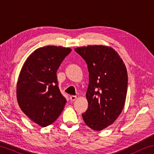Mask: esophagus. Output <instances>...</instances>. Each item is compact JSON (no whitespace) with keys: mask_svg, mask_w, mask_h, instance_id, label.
<instances>
[{"mask_svg":"<svg viewBox=\"0 0 154 154\" xmlns=\"http://www.w3.org/2000/svg\"><path fill=\"white\" fill-rule=\"evenodd\" d=\"M76 99H77V97L75 96H71L70 97V100H71V101H75Z\"/></svg>","mask_w":154,"mask_h":154,"instance_id":"esophagus-1","label":"esophagus"}]
</instances>
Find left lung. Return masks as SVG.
Segmentation results:
<instances>
[{"instance_id": "obj_1", "label": "left lung", "mask_w": 154, "mask_h": 154, "mask_svg": "<svg viewBox=\"0 0 154 154\" xmlns=\"http://www.w3.org/2000/svg\"><path fill=\"white\" fill-rule=\"evenodd\" d=\"M75 50L85 60L89 71L88 108L82 114L83 119L89 128L102 131L116 121L124 108L127 68L118 52L110 46L92 45Z\"/></svg>"}]
</instances>
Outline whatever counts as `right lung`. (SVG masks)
I'll return each instance as SVG.
<instances>
[{
	"label": "right lung",
	"mask_w": 154,
	"mask_h": 154,
	"mask_svg": "<svg viewBox=\"0 0 154 154\" xmlns=\"http://www.w3.org/2000/svg\"><path fill=\"white\" fill-rule=\"evenodd\" d=\"M70 48L47 46L34 50L22 66L17 83L21 110L33 122L44 127L59 116L66 100L58 86L57 71Z\"/></svg>",
	"instance_id": "add662e5"
}]
</instances>
